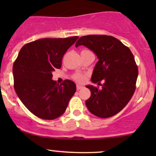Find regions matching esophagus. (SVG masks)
<instances>
[{"label": "esophagus", "instance_id": "1", "mask_svg": "<svg viewBox=\"0 0 156 156\" xmlns=\"http://www.w3.org/2000/svg\"><path fill=\"white\" fill-rule=\"evenodd\" d=\"M76 88H77V90H79V89L83 88V86L80 85V84H77V85H76Z\"/></svg>", "mask_w": 156, "mask_h": 156}]
</instances>
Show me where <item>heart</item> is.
Returning a JSON list of instances; mask_svg holds the SVG:
<instances>
[{
	"label": "heart",
	"mask_w": 156,
	"mask_h": 156,
	"mask_svg": "<svg viewBox=\"0 0 156 156\" xmlns=\"http://www.w3.org/2000/svg\"><path fill=\"white\" fill-rule=\"evenodd\" d=\"M73 78H74V79L77 80V81L81 82L85 79V76L83 74H79V73H78V74L75 75V76H73Z\"/></svg>",
	"instance_id": "1"
}]
</instances>
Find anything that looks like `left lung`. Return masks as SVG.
Masks as SVG:
<instances>
[{
    "label": "left lung",
    "mask_w": 156,
    "mask_h": 156,
    "mask_svg": "<svg viewBox=\"0 0 156 156\" xmlns=\"http://www.w3.org/2000/svg\"><path fill=\"white\" fill-rule=\"evenodd\" d=\"M86 46L99 60L94 68L91 80L98 89L87 85L91 92L86 105L94 115L108 118L119 113L128 104L136 89L138 67L133 53L119 39L112 36L87 35L77 41L76 47Z\"/></svg>",
    "instance_id": "1"
}]
</instances>
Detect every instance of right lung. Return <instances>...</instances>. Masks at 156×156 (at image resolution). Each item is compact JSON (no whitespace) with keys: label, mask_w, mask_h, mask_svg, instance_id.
Returning <instances> with one entry per match:
<instances>
[{"label":"right lung","mask_w":156,"mask_h":156,"mask_svg":"<svg viewBox=\"0 0 156 156\" xmlns=\"http://www.w3.org/2000/svg\"><path fill=\"white\" fill-rule=\"evenodd\" d=\"M78 39H40L19 52L13 65L15 90L25 106L41 119L62 116L76 92L74 82L65 80L59 85L52 80V72L61 68L64 53Z\"/></svg>","instance_id":"1"}]
</instances>
